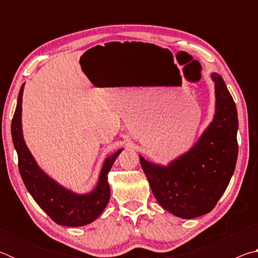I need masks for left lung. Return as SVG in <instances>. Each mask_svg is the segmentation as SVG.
Segmentation results:
<instances>
[{
  "label": "left lung",
  "instance_id": "obj_1",
  "mask_svg": "<svg viewBox=\"0 0 258 258\" xmlns=\"http://www.w3.org/2000/svg\"><path fill=\"white\" fill-rule=\"evenodd\" d=\"M215 115L185 154L167 166L140 156V163L157 202L182 218H195L212 211L228 187L238 157V112L225 83L213 73Z\"/></svg>",
  "mask_w": 258,
  "mask_h": 258
}]
</instances>
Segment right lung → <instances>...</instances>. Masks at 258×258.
<instances>
[{"label": "right lung", "instance_id": "1", "mask_svg": "<svg viewBox=\"0 0 258 258\" xmlns=\"http://www.w3.org/2000/svg\"><path fill=\"white\" fill-rule=\"evenodd\" d=\"M24 84L18 95L16 111L11 123V135L18 154V166L25 186L35 202L56 224L82 226L93 222L101 215L110 198L108 173L123 149L104 160L99 181L94 189L85 195H78L66 189L42 171L26 146L21 127V103Z\"/></svg>", "mask_w": 258, "mask_h": 258}]
</instances>
